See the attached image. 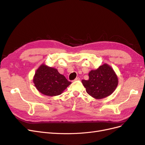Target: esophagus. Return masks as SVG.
I'll list each match as a JSON object with an SVG mask.
<instances>
[{
  "label": "esophagus",
  "mask_w": 145,
  "mask_h": 145,
  "mask_svg": "<svg viewBox=\"0 0 145 145\" xmlns=\"http://www.w3.org/2000/svg\"><path fill=\"white\" fill-rule=\"evenodd\" d=\"M80 80V79L79 77H78V78H76L74 80V81H78V80Z\"/></svg>",
  "instance_id": "34e87169"
}]
</instances>
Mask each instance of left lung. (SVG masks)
Here are the masks:
<instances>
[{
    "instance_id": "1",
    "label": "left lung",
    "mask_w": 145,
    "mask_h": 145,
    "mask_svg": "<svg viewBox=\"0 0 145 145\" xmlns=\"http://www.w3.org/2000/svg\"><path fill=\"white\" fill-rule=\"evenodd\" d=\"M89 79L82 80L86 92L96 99L110 96L118 85V78L112 67L105 63L89 73Z\"/></svg>"
}]
</instances>
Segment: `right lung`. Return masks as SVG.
<instances>
[{
  "mask_svg": "<svg viewBox=\"0 0 145 145\" xmlns=\"http://www.w3.org/2000/svg\"><path fill=\"white\" fill-rule=\"evenodd\" d=\"M33 82L37 90L42 94L49 96H57L71 84L57 69L42 64L36 70Z\"/></svg>",
  "mask_w": 145,
  "mask_h": 145,
  "instance_id": "right-lung-1",
  "label": "right lung"
}]
</instances>
